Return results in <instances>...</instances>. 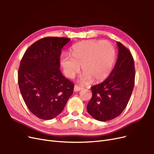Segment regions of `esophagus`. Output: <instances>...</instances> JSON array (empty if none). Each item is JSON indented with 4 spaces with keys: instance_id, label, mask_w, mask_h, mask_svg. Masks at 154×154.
Listing matches in <instances>:
<instances>
[{
    "instance_id": "obj_1",
    "label": "esophagus",
    "mask_w": 154,
    "mask_h": 154,
    "mask_svg": "<svg viewBox=\"0 0 154 154\" xmlns=\"http://www.w3.org/2000/svg\"><path fill=\"white\" fill-rule=\"evenodd\" d=\"M82 89V87H79L78 85H75L74 86V91L75 92H78V91H80Z\"/></svg>"
}]
</instances>
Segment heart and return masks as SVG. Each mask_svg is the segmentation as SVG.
I'll use <instances>...</instances> for the list:
<instances>
[{"label":"heart","mask_w":154,"mask_h":154,"mask_svg":"<svg viewBox=\"0 0 154 154\" xmlns=\"http://www.w3.org/2000/svg\"><path fill=\"white\" fill-rule=\"evenodd\" d=\"M116 61L114 46L106 40H87L74 45L72 57L62 54L60 64L64 73L73 78L80 71L84 73L81 83H87L91 80L100 82L104 80L111 72Z\"/></svg>","instance_id":"obj_1"}]
</instances>
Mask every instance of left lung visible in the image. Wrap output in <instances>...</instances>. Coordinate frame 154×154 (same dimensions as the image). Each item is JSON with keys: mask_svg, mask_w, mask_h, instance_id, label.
Here are the masks:
<instances>
[{"mask_svg": "<svg viewBox=\"0 0 154 154\" xmlns=\"http://www.w3.org/2000/svg\"><path fill=\"white\" fill-rule=\"evenodd\" d=\"M118 56L109 76L91 87L92 98L87 110L92 117L106 122L118 117L127 106L135 82L134 61L130 51L117 42Z\"/></svg>", "mask_w": 154, "mask_h": 154, "instance_id": "1", "label": "left lung"}]
</instances>
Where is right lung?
Wrapping results in <instances>:
<instances>
[{"instance_id":"obj_1","label":"right lung","mask_w":154,"mask_h":154,"mask_svg":"<svg viewBox=\"0 0 154 154\" xmlns=\"http://www.w3.org/2000/svg\"><path fill=\"white\" fill-rule=\"evenodd\" d=\"M64 37H45L35 42L21 60L18 82L26 106L37 118L52 119L61 113L73 93L74 84L60 70Z\"/></svg>"}]
</instances>
